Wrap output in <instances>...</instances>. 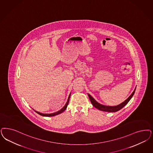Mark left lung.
Returning <instances> with one entry per match:
<instances>
[{"instance_id": "left-lung-1", "label": "left lung", "mask_w": 153, "mask_h": 153, "mask_svg": "<svg viewBox=\"0 0 153 153\" xmlns=\"http://www.w3.org/2000/svg\"><path fill=\"white\" fill-rule=\"evenodd\" d=\"M136 88L133 91L132 94L130 95L126 100L124 102H123V103H121V104L119 105H116V106H107V105H102L100 103H98L96 100L90 95L89 94H88V96L89 97L90 100L91 101V104L94 107H95L96 108L100 110V111H105V112H117V111H119L120 110H121L123 107H124L126 104L129 102V101L131 100V99L132 98L133 95H134Z\"/></svg>"}]
</instances>
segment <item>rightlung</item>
I'll return each instance as SVG.
<instances>
[{"label": "right lung", "instance_id": "1", "mask_svg": "<svg viewBox=\"0 0 153 153\" xmlns=\"http://www.w3.org/2000/svg\"><path fill=\"white\" fill-rule=\"evenodd\" d=\"M70 96H71V94H69V95L68 99L67 102V103H66V104L60 110L57 111L56 112H54V113H53V114H42V113L39 112H38V111H35V112H36L37 114H39L40 115L43 116H48V117H49V116H55V115H59V114L62 113V112H63V111H65V109L67 108V105H68L69 100V98H70Z\"/></svg>", "mask_w": 153, "mask_h": 153}]
</instances>
